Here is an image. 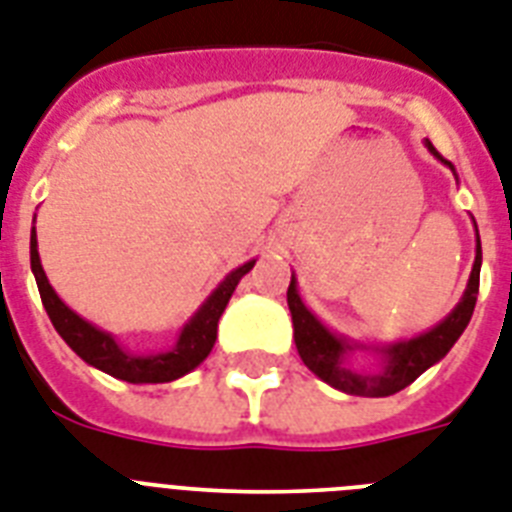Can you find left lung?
<instances>
[{"label": "left lung", "instance_id": "obj_1", "mask_svg": "<svg viewBox=\"0 0 512 512\" xmlns=\"http://www.w3.org/2000/svg\"><path fill=\"white\" fill-rule=\"evenodd\" d=\"M426 147L434 157L450 165L452 162L444 160L434 149L431 141H426ZM479 273H481V239L479 228H476V260H473L471 278L465 286L463 299L458 307L444 318L439 326H434L426 334L407 339V342L386 344V347H373L381 355V368L378 371H355L347 363L355 347H365V344L347 342L342 336L331 334L318 318L305 307L302 297L297 292V281L292 276L289 292H286V302L292 310V323H294V344L302 357V363L315 373V376L326 381L328 386H334L344 394H355V397H389V394L402 392L405 386H410L415 378L421 376L423 371H429L431 365L439 363L447 352L452 350V344L458 342L460 334L465 331L468 321H471L473 307H476V294H479Z\"/></svg>", "mask_w": 512, "mask_h": 512}]
</instances>
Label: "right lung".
Masks as SVG:
<instances>
[{
	"instance_id": "1",
	"label": "right lung",
	"mask_w": 512,
	"mask_h": 512,
	"mask_svg": "<svg viewBox=\"0 0 512 512\" xmlns=\"http://www.w3.org/2000/svg\"><path fill=\"white\" fill-rule=\"evenodd\" d=\"M252 265H255V260L239 265V268L231 270L220 281L218 289L205 299V305L199 307L197 313L191 315V321L181 328L173 350L155 352V355H134V352L123 350L112 339V334H107V331H102L97 326H91L89 321H83L81 315L73 313L57 297V292L49 284L47 273L41 268L36 228L31 231V270L33 276H36V284H39L44 310H47L52 326L57 328V334L68 342L70 350L76 352L81 360H86V363L99 368V371L120 378V381H128V384H165V381H176V378L194 371L210 355V350H213L215 339H218L220 315L226 310L236 284L242 281V276H247Z\"/></svg>"
}]
</instances>
